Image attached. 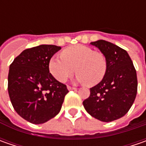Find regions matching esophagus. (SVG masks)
Returning a JSON list of instances; mask_svg holds the SVG:
<instances>
[{
	"mask_svg": "<svg viewBox=\"0 0 146 146\" xmlns=\"http://www.w3.org/2000/svg\"><path fill=\"white\" fill-rule=\"evenodd\" d=\"M68 90H76V88L75 87H70V86H67Z\"/></svg>",
	"mask_w": 146,
	"mask_h": 146,
	"instance_id": "obj_1",
	"label": "esophagus"
}]
</instances>
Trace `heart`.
<instances>
[{
  "label": "heart",
  "instance_id": "obj_1",
  "mask_svg": "<svg viewBox=\"0 0 146 146\" xmlns=\"http://www.w3.org/2000/svg\"><path fill=\"white\" fill-rule=\"evenodd\" d=\"M107 68V59L103 53L82 44L66 48L61 56H53L48 62L50 73L59 82L66 81L76 70L77 81L89 86L102 81Z\"/></svg>",
  "mask_w": 146,
  "mask_h": 146
}]
</instances>
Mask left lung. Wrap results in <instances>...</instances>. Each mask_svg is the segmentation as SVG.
Instances as JSON below:
<instances>
[{"instance_id":"left-lung-1","label":"left lung","mask_w":146,"mask_h":146,"mask_svg":"<svg viewBox=\"0 0 146 146\" xmlns=\"http://www.w3.org/2000/svg\"><path fill=\"white\" fill-rule=\"evenodd\" d=\"M91 44L106 56L108 68L103 80L90 88V96L83 105L88 113L98 120H116L126 115L135 101L137 71L126 50L103 40Z\"/></svg>"}]
</instances>
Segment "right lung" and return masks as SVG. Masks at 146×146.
I'll return each instance as SVG.
<instances>
[{
  "instance_id": "1",
  "label": "right lung",
  "mask_w": 146,
  "mask_h": 146,
  "mask_svg": "<svg viewBox=\"0 0 146 146\" xmlns=\"http://www.w3.org/2000/svg\"><path fill=\"white\" fill-rule=\"evenodd\" d=\"M60 49L52 44L27 48L9 66L8 92L12 106L31 123H44L55 117L69 92L49 73L48 62Z\"/></svg>"
}]
</instances>
